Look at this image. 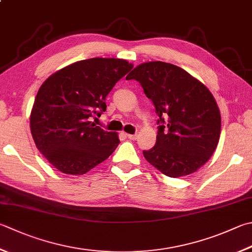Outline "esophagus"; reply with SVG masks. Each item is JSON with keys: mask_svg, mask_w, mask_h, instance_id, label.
I'll list each match as a JSON object with an SVG mask.
<instances>
[{"mask_svg": "<svg viewBox=\"0 0 252 252\" xmlns=\"http://www.w3.org/2000/svg\"><path fill=\"white\" fill-rule=\"evenodd\" d=\"M126 137L128 139H130V140H136L137 138H138V135H130V134H126Z\"/></svg>", "mask_w": 252, "mask_h": 252, "instance_id": "esophagus-1", "label": "esophagus"}]
</instances>
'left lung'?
<instances>
[{
	"mask_svg": "<svg viewBox=\"0 0 252 252\" xmlns=\"http://www.w3.org/2000/svg\"><path fill=\"white\" fill-rule=\"evenodd\" d=\"M126 79L141 84L159 116L157 142L144 151L146 160L170 178L196 172L220 137V112L210 90L182 68L162 61L137 65Z\"/></svg>",
	"mask_w": 252,
	"mask_h": 252,
	"instance_id": "left-lung-1",
	"label": "left lung"
}]
</instances>
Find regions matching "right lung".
Wrapping results in <instances>:
<instances>
[{"label":"right lung","instance_id":"add662e5","mask_svg":"<svg viewBox=\"0 0 252 252\" xmlns=\"http://www.w3.org/2000/svg\"><path fill=\"white\" fill-rule=\"evenodd\" d=\"M124 59L91 58L56 71L38 90L31 131L38 150L60 172L81 175L110 157L117 132L91 122L106 111L105 98L132 69Z\"/></svg>","mask_w":252,"mask_h":252}]
</instances>
